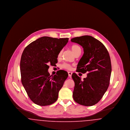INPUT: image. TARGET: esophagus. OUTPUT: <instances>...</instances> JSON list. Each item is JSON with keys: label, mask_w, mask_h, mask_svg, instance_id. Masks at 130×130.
Listing matches in <instances>:
<instances>
[{"label": "esophagus", "mask_w": 130, "mask_h": 130, "mask_svg": "<svg viewBox=\"0 0 130 130\" xmlns=\"http://www.w3.org/2000/svg\"><path fill=\"white\" fill-rule=\"evenodd\" d=\"M72 74H73V73H72V72H68V75H69V77H71Z\"/></svg>", "instance_id": "obj_1"}]
</instances>
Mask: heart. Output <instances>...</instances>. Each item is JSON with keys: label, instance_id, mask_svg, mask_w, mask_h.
Instances as JSON below:
<instances>
[{"label": "heart", "instance_id": "obj_1", "mask_svg": "<svg viewBox=\"0 0 130 130\" xmlns=\"http://www.w3.org/2000/svg\"><path fill=\"white\" fill-rule=\"evenodd\" d=\"M71 49L72 50L73 52L74 53V55L79 51H80L81 49L80 48V47L77 45H73L71 46ZM61 52H60L59 54H58V57H59L60 56H61ZM62 67L64 69H67V70H70L71 69V66L67 64V63H64L62 65Z\"/></svg>", "mask_w": 130, "mask_h": 130}]
</instances>
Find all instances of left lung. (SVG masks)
<instances>
[{
	"label": "left lung",
	"mask_w": 130,
	"mask_h": 130,
	"mask_svg": "<svg viewBox=\"0 0 130 130\" xmlns=\"http://www.w3.org/2000/svg\"><path fill=\"white\" fill-rule=\"evenodd\" d=\"M71 40L79 44L84 50L77 64V72L88 73L83 80L75 73L72 74L75 85L73 99L79 104L93 106L102 98L110 84L111 65L109 54L105 46L92 36L74 37Z\"/></svg>",
	"instance_id": "8db88e82"
}]
</instances>
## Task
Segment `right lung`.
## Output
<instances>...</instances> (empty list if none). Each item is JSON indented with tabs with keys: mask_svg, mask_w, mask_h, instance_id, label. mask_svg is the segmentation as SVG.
Listing matches in <instances>:
<instances>
[{
	"mask_svg": "<svg viewBox=\"0 0 130 130\" xmlns=\"http://www.w3.org/2000/svg\"><path fill=\"white\" fill-rule=\"evenodd\" d=\"M68 38L40 37L24 50L20 63L21 82L31 100L39 106L51 105L57 100L68 73L59 70L54 75L48 72L49 64L55 65Z\"/></svg>",
	"mask_w": 130,
	"mask_h": 130,
	"instance_id": "right-lung-1",
	"label": "right lung"
}]
</instances>
